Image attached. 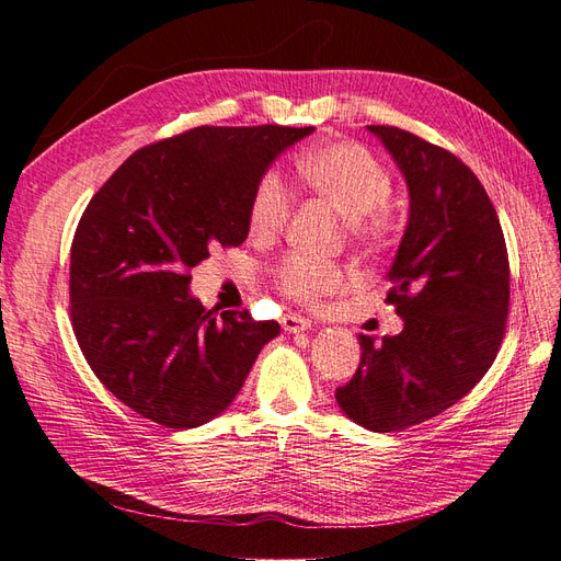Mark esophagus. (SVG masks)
I'll return each mask as SVG.
<instances>
[{
	"label": "esophagus",
	"mask_w": 561,
	"mask_h": 561,
	"mask_svg": "<svg viewBox=\"0 0 561 561\" xmlns=\"http://www.w3.org/2000/svg\"><path fill=\"white\" fill-rule=\"evenodd\" d=\"M280 325L285 332H309L311 330V320L304 318V316H297V313H287L280 318Z\"/></svg>",
	"instance_id": "obj_1"
}]
</instances>
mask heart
Returning a JSON list of instances; mask_svg holds the SVG:
<instances>
[{"label": "heart", "mask_w": 561, "mask_h": 561, "mask_svg": "<svg viewBox=\"0 0 561 561\" xmlns=\"http://www.w3.org/2000/svg\"><path fill=\"white\" fill-rule=\"evenodd\" d=\"M297 175L311 192L325 198L346 219L348 236L355 243L377 245L386 239L383 206L390 198V178L375 154L355 142H332L307 151L297 161ZM293 198L283 178L268 171L254 184L248 222L260 239L276 236L290 217ZM278 290L301 304L344 290L351 276L344 266L287 254L271 271Z\"/></svg>", "instance_id": "heart-1"}]
</instances>
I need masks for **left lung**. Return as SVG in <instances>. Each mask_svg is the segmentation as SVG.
Masks as SVG:
<instances>
[{
	"label": "left lung",
	"instance_id": "8db88e82",
	"mask_svg": "<svg viewBox=\"0 0 561 561\" xmlns=\"http://www.w3.org/2000/svg\"><path fill=\"white\" fill-rule=\"evenodd\" d=\"M410 190V219L388 271L404 328L360 334V365L336 388L358 426L390 433L443 414L496 360L511 307V264L494 203L451 151L396 126H367Z\"/></svg>",
	"mask_w": 561,
	"mask_h": 561
}]
</instances>
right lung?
<instances>
[{
	"mask_svg": "<svg viewBox=\"0 0 561 561\" xmlns=\"http://www.w3.org/2000/svg\"><path fill=\"white\" fill-rule=\"evenodd\" d=\"M313 126H198L130 154L83 210L70 313L114 398L165 428L222 414L280 325L206 309L190 268L248 239L254 184Z\"/></svg>",
	"mask_w": 561,
	"mask_h": 561,
	"instance_id": "obj_1",
	"label": "right lung"
}]
</instances>
